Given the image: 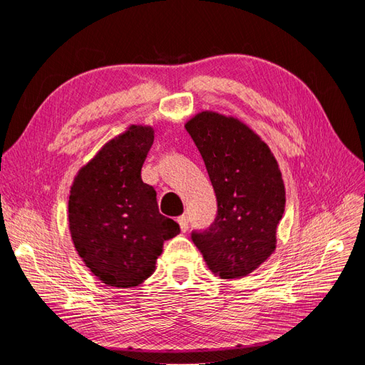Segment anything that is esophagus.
Instances as JSON below:
<instances>
[{"instance_id": "1", "label": "esophagus", "mask_w": 365, "mask_h": 365, "mask_svg": "<svg viewBox=\"0 0 365 365\" xmlns=\"http://www.w3.org/2000/svg\"><path fill=\"white\" fill-rule=\"evenodd\" d=\"M176 220H178L181 231H184V233H185L187 228H189V216H187V215H181Z\"/></svg>"}]
</instances>
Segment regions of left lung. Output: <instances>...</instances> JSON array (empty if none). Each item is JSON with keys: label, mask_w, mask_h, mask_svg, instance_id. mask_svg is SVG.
<instances>
[{"label": "left lung", "mask_w": 365, "mask_h": 365, "mask_svg": "<svg viewBox=\"0 0 365 365\" xmlns=\"http://www.w3.org/2000/svg\"><path fill=\"white\" fill-rule=\"evenodd\" d=\"M185 129L201 152L217 201L213 225L193 233V244L217 277H245L277 247L286 202L279 163L267 143L233 115L201 111Z\"/></svg>", "instance_id": "1"}]
</instances>
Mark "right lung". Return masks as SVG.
Wrapping results in <instances>:
<instances>
[{"label":"right lung","mask_w":365,"mask_h":365,"mask_svg":"<svg viewBox=\"0 0 365 365\" xmlns=\"http://www.w3.org/2000/svg\"><path fill=\"white\" fill-rule=\"evenodd\" d=\"M153 135L152 126L130 125L82 165L70 190L74 248L113 288H134L149 279L164 240L180 233V225L158 212L155 189L141 180Z\"/></svg>","instance_id":"obj_1"}]
</instances>
